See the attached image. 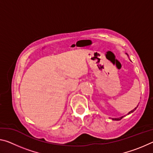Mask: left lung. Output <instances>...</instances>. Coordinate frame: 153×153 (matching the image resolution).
<instances>
[{
  "label": "left lung",
  "mask_w": 153,
  "mask_h": 153,
  "mask_svg": "<svg viewBox=\"0 0 153 153\" xmlns=\"http://www.w3.org/2000/svg\"><path fill=\"white\" fill-rule=\"evenodd\" d=\"M127 55H128V54H127ZM138 105H137V107H135V108H134L133 110H131V111H129V112L128 114H127V115H129V114H130V113H132L134 112V111L136 109L137 107H138ZM123 117H124V116H122V117H118V118H113V120H120L121 119H122Z\"/></svg>",
  "instance_id": "obj_1"
}]
</instances>
